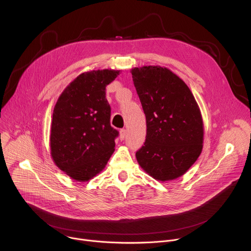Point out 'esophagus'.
Returning a JSON list of instances; mask_svg holds the SVG:
<instances>
[{
  "mask_svg": "<svg viewBox=\"0 0 251 251\" xmlns=\"http://www.w3.org/2000/svg\"><path fill=\"white\" fill-rule=\"evenodd\" d=\"M126 134H127V130H126V129H121V130H120V139L123 140V139L125 138Z\"/></svg>",
  "mask_w": 251,
  "mask_h": 251,
  "instance_id": "obj_1",
  "label": "esophagus"
}]
</instances>
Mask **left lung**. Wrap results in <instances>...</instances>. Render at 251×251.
<instances>
[{"instance_id": "8db88e82", "label": "left lung", "mask_w": 251, "mask_h": 251, "mask_svg": "<svg viewBox=\"0 0 251 251\" xmlns=\"http://www.w3.org/2000/svg\"><path fill=\"white\" fill-rule=\"evenodd\" d=\"M134 86L146 116V141L136 158L157 181L182 176L202 150L203 121L185 81L160 65L131 69Z\"/></svg>"}]
</instances>
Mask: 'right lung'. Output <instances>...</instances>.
I'll return each instance as SVG.
<instances>
[{"label":"right lung","instance_id":"add662e5","mask_svg":"<svg viewBox=\"0 0 251 251\" xmlns=\"http://www.w3.org/2000/svg\"><path fill=\"white\" fill-rule=\"evenodd\" d=\"M120 70L86 71L71 81L53 108L50 136L54 164L76 182L99 174L115 151L118 131L110 125L105 88Z\"/></svg>","mask_w":251,"mask_h":251}]
</instances>
